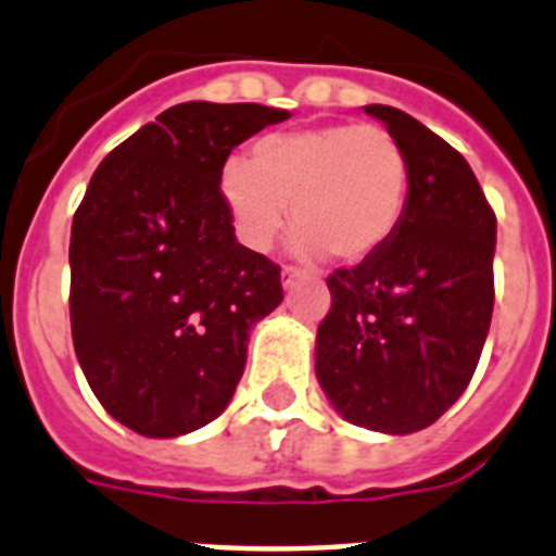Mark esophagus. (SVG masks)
Segmentation results:
<instances>
[{"instance_id": "esophagus-1", "label": "esophagus", "mask_w": 556, "mask_h": 556, "mask_svg": "<svg viewBox=\"0 0 556 556\" xmlns=\"http://www.w3.org/2000/svg\"><path fill=\"white\" fill-rule=\"evenodd\" d=\"M301 278H304V275L298 273V269L283 267V273H281V283H283V289H292V287H295L298 281H301Z\"/></svg>"}]
</instances>
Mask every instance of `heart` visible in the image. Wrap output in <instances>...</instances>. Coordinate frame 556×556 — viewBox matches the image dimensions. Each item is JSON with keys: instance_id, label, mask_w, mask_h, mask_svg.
Here are the masks:
<instances>
[{"instance_id": "obj_1", "label": "heart", "mask_w": 556, "mask_h": 556, "mask_svg": "<svg viewBox=\"0 0 556 556\" xmlns=\"http://www.w3.org/2000/svg\"><path fill=\"white\" fill-rule=\"evenodd\" d=\"M236 236L269 250L295 224L292 250L366 261L397 236L412 192L403 141L380 124H320L269 132L250 147V164L227 162L218 178Z\"/></svg>"}]
</instances>
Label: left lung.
Instances as JSON below:
<instances>
[{
  "mask_svg": "<svg viewBox=\"0 0 556 556\" xmlns=\"http://www.w3.org/2000/svg\"><path fill=\"white\" fill-rule=\"evenodd\" d=\"M403 141L409 210L397 236L327 278L315 371L350 424L409 434L432 426L469 387L494 309L497 218L469 162L389 104H366Z\"/></svg>",
  "mask_w": 556,
  "mask_h": 556,
  "instance_id": "obj_1",
  "label": "left lung"
}]
</instances>
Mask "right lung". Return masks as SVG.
Instances as JSON below:
<instances>
[{
    "label": "right lung",
    "mask_w": 556,
    "mask_h": 556,
    "mask_svg": "<svg viewBox=\"0 0 556 556\" xmlns=\"http://www.w3.org/2000/svg\"><path fill=\"white\" fill-rule=\"evenodd\" d=\"M264 104L185 102L96 167L71 229V332L108 415L178 438L222 415L281 267L238 244L218 178L232 147L287 122Z\"/></svg>",
    "instance_id": "obj_1"
}]
</instances>
